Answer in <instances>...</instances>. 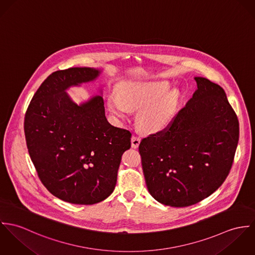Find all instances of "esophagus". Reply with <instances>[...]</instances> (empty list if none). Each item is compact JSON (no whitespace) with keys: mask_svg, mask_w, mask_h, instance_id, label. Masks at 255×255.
I'll use <instances>...</instances> for the list:
<instances>
[{"mask_svg":"<svg viewBox=\"0 0 255 255\" xmlns=\"http://www.w3.org/2000/svg\"><path fill=\"white\" fill-rule=\"evenodd\" d=\"M141 142V138L138 136H133L131 138V145L133 148H137Z\"/></svg>","mask_w":255,"mask_h":255,"instance_id":"obj_1","label":"esophagus"}]
</instances>
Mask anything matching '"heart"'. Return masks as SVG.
Masks as SVG:
<instances>
[{"label": "heart", "instance_id": "obj_1", "mask_svg": "<svg viewBox=\"0 0 255 255\" xmlns=\"http://www.w3.org/2000/svg\"><path fill=\"white\" fill-rule=\"evenodd\" d=\"M169 89L167 82L135 83L121 86L118 96L108 99L109 110L118 118H126L130 111H139L137 121L142 131L156 132L166 127L176 114L179 102L177 90Z\"/></svg>", "mask_w": 255, "mask_h": 255}]
</instances>
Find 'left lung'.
<instances>
[{
	"instance_id": "1",
	"label": "left lung",
	"mask_w": 255,
	"mask_h": 255,
	"mask_svg": "<svg viewBox=\"0 0 255 255\" xmlns=\"http://www.w3.org/2000/svg\"><path fill=\"white\" fill-rule=\"evenodd\" d=\"M169 124L139 145L151 197L173 207L196 204L213 194L232 168L240 137L238 116L225 91L203 77Z\"/></svg>"
}]
</instances>
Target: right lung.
<instances>
[{
	"label": "right lung",
	"mask_w": 255,
	"mask_h": 255,
	"mask_svg": "<svg viewBox=\"0 0 255 255\" xmlns=\"http://www.w3.org/2000/svg\"><path fill=\"white\" fill-rule=\"evenodd\" d=\"M99 74L90 67L53 72L33 96L24 117L29 155L39 179L52 195L69 203L94 204L108 198L121 155L131 147V132L107 120L102 97L77 106L65 92Z\"/></svg>",
	"instance_id": "1"
}]
</instances>
